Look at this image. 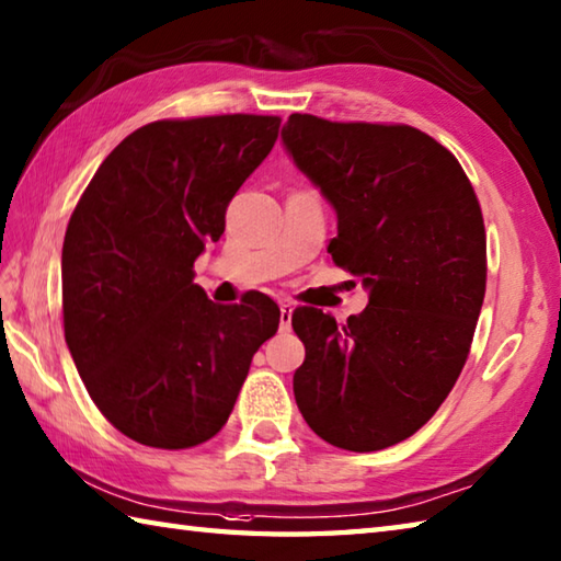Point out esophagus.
I'll use <instances>...</instances> for the list:
<instances>
[{
  "mask_svg": "<svg viewBox=\"0 0 561 561\" xmlns=\"http://www.w3.org/2000/svg\"><path fill=\"white\" fill-rule=\"evenodd\" d=\"M291 313H294L291 304H282V307H279V329H282V331H289Z\"/></svg>",
  "mask_w": 561,
  "mask_h": 561,
  "instance_id": "1",
  "label": "esophagus"
}]
</instances>
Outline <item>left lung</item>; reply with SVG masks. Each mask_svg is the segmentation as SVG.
Masks as SVG:
<instances>
[{
    "mask_svg": "<svg viewBox=\"0 0 561 561\" xmlns=\"http://www.w3.org/2000/svg\"><path fill=\"white\" fill-rule=\"evenodd\" d=\"M282 145L335 210L333 262L368 291L343 325L294 311L307 348L294 397L323 442L380 451L422 430L461 375L485 297L481 206L451 151L414 127L297 112Z\"/></svg>",
    "mask_w": 561,
    "mask_h": 561,
    "instance_id": "left-lung-1",
    "label": "left lung"
}]
</instances>
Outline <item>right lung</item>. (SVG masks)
Listing matches in <instances>:
<instances>
[{
	"label": "right lung",
	"mask_w": 561,
	"mask_h": 561,
	"mask_svg": "<svg viewBox=\"0 0 561 561\" xmlns=\"http://www.w3.org/2000/svg\"><path fill=\"white\" fill-rule=\"evenodd\" d=\"M279 117L161 119L110 151L70 216L66 343L90 397L129 439L188 449L216 436L279 307L248 291L213 304L193 262L277 141Z\"/></svg>",
	"instance_id": "obj_1"
}]
</instances>
